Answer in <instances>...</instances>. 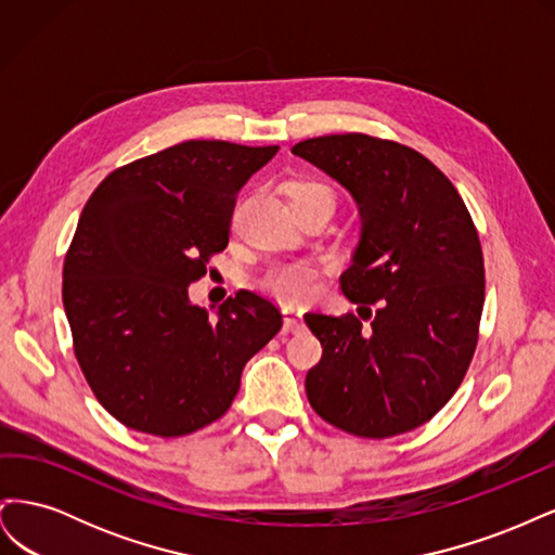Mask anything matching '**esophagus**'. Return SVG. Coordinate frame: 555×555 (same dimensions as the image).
I'll return each instance as SVG.
<instances>
[{"label":"esophagus","mask_w":555,"mask_h":555,"mask_svg":"<svg viewBox=\"0 0 555 555\" xmlns=\"http://www.w3.org/2000/svg\"><path fill=\"white\" fill-rule=\"evenodd\" d=\"M282 317H284V331L287 333H298L300 328H304V310L300 308H284L282 310Z\"/></svg>","instance_id":"esophagus-1"}]
</instances>
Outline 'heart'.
<instances>
[{
    "label": "heart",
    "mask_w": 555,
    "mask_h": 555,
    "mask_svg": "<svg viewBox=\"0 0 555 555\" xmlns=\"http://www.w3.org/2000/svg\"><path fill=\"white\" fill-rule=\"evenodd\" d=\"M292 206H306V204H328L335 208V194L324 182L317 180H300L296 182L292 192ZM261 287L280 298L282 304H304L310 300L319 287H322V273L319 268L306 261H282L268 266L261 280Z\"/></svg>",
    "instance_id": "b5f03b06"
}]
</instances>
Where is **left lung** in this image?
<instances>
[{"mask_svg":"<svg viewBox=\"0 0 555 555\" xmlns=\"http://www.w3.org/2000/svg\"><path fill=\"white\" fill-rule=\"evenodd\" d=\"M292 153L354 196L363 233L340 289L359 317L308 312L324 347L306 377L312 410L367 440L414 430L461 386L479 340L483 255L451 180L416 150L331 133Z\"/></svg>","mask_w":555,"mask_h":555,"instance_id":"obj_1","label":"left lung"}]
</instances>
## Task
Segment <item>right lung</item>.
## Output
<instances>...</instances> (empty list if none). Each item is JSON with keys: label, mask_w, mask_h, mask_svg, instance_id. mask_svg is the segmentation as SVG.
Returning a JSON list of instances; mask_svg holds the SVG:
<instances>
[{"label": "right lung", "mask_w": 555, "mask_h": 555, "mask_svg": "<svg viewBox=\"0 0 555 555\" xmlns=\"http://www.w3.org/2000/svg\"><path fill=\"white\" fill-rule=\"evenodd\" d=\"M278 145L184 141L129 162L92 192L66 249L62 300L74 354L117 422L180 438L217 422L245 363L282 328L241 289L210 317L188 287L229 245L231 215Z\"/></svg>", "instance_id": "1"}]
</instances>
